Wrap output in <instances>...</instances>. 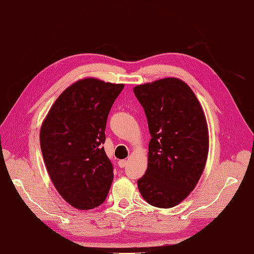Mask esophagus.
Listing matches in <instances>:
<instances>
[{
	"mask_svg": "<svg viewBox=\"0 0 254 254\" xmlns=\"http://www.w3.org/2000/svg\"><path fill=\"white\" fill-rule=\"evenodd\" d=\"M117 163H118V166H120L121 168H123V167H125L128 164V161H126V160H120Z\"/></svg>",
	"mask_w": 254,
	"mask_h": 254,
	"instance_id": "esophagus-1",
	"label": "esophagus"
}]
</instances>
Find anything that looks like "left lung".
Here are the masks:
<instances>
[{"mask_svg":"<svg viewBox=\"0 0 254 254\" xmlns=\"http://www.w3.org/2000/svg\"><path fill=\"white\" fill-rule=\"evenodd\" d=\"M133 92L151 134L139 192L153 206H176L194 189L205 167L208 129L203 109L188 84L175 77L139 84Z\"/></svg>","mask_w":254,"mask_h":254,"instance_id":"8db88e82","label":"left lung"}]
</instances>
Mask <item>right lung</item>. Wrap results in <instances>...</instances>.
<instances>
[{"mask_svg":"<svg viewBox=\"0 0 254 254\" xmlns=\"http://www.w3.org/2000/svg\"><path fill=\"white\" fill-rule=\"evenodd\" d=\"M124 86L83 78L60 94L42 122L40 146L49 176L78 210L102 204L110 191L114 173L102 144L109 113Z\"/></svg>","mask_w":254,"mask_h":254,"instance_id":"obj_1","label":"right lung"}]
</instances>
